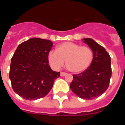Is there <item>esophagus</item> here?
I'll return each instance as SVG.
<instances>
[{"instance_id": "obj_1", "label": "esophagus", "mask_w": 125, "mask_h": 125, "mask_svg": "<svg viewBox=\"0 0 125 125\" xmlns=\"http://www.w3.org/2000/svg\"><path fill=\"white\" fill-rule=\"evenodd\" d=\"M60 75H61V76H66V75H67V73H66L61 72L60 73Z\"/></svg>"}]
</instances>
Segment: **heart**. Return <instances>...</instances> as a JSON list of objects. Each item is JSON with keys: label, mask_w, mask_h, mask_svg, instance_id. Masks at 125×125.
I'll list each match as a JSON object with an SVG mask.
<instances>
[{"label": "heart", "mask_w": 125, "mask_h": 125, "mask_svg": "<svg viewBox=\"0 0 125 125\" xmlns=\"http://www.w3.org/2000/svg\"><path fill=\"white\" fill-rule=\"evenodd\" d=\"M47 59L51 66L58 70L66 66L71 72L81 73L88 69L93 59V52L87 46L72 42H65L57 46L56 51L49 53Z\"/></svg>", "instance_id": "obj_1"}]
</instances>
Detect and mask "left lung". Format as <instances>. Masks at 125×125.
Wrapping results in <instances>:
<instances>
[{
  "label": "left lung",
  "instance_id": "1",
  "mask_svg": "<svg viewBox=\"0 0 125 125\" xmlns=\"http://www.w3.org/2000/svg\"><path fill=\"white\" fill-rule=\"evenodd\" d=\"M83 42L93 52V59L88 69L73 75L70 84L73 92L84 100H93L106 91L111 77V58L103 46L91 38H84Z\"/></svg>",
  "mask_w": 125,
  "mask_h": 125
}]
</instances>
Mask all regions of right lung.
Instances as JSON below:
<instances>
[{"instance_id":"1","label":"right lung","mask_w":125,"mask_h":125,"mask_svg":"<svg viewBox=\"0 0 125 125\" xmlns=\"http://www.w3.org/2000/svg\"><path fill=\"white\" fill-rule=\"evenodd\" d=\"M52 42L31 38L17 47L10 66L9 78L14 91L27 100L46 96L60 73L51 69L47 56Z\"/></svg>"}]
</instances>
